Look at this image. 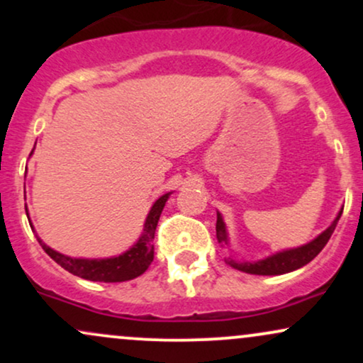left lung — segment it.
<instances>
[{"label": "left lung", "instance_id": "left-lung-1", "mask_svg": "<svg viewBox=\"0 0 363 363\" xmlns=\"http://www.w3.org/2000/svg\"><path fill=\"white\" fill-rule=\"evenodd\" d=\"M341 213H343V210H341L338 216L333 220V223L329 225L326 230L315 237L314 240H311L309 244L301 245V247H295V249H286V251H280L273 254V256L264 257V259L252 261V262L235 261L232 259V257H228L227 264H230L232 268L239 269V272H244L249 274H283V273L295 272V269L302 268V266H306L307 262H311L320 251H323L324 245L328 244L329 237H331L333 232H335L336 223H338ZM216 239H218V242H223V244L228 242L227 228H225L223 218L220 213H216Z\"/></svg>", "mask_w": 363, "mask_h": 363}]
</instances>
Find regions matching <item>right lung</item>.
<instances>
[{"label": "right lung", "mask_w": 363, "mask_h": 363, "mask_svg": "<svg viewBox=\"0 0 363 363\" xmlns=\"http://www.w3.org/2000/svg\"><path fill=\"white\" fill-rule=\"evenodd\" d=\"M170 193L160 196L155 203H153L152 210L145 220L143 232H141L138 242L133 247H129L126 252L119 254L114 257H106V259H83V257H69L65 254L54 251V249L45 245L43 240L37 237L40 245L49 256L52 257L61 268L69 272L74 277L85 278L91 281H128L133 278L140 277L148 269V266L153 261V239H155V230L158 218H160L162 210H164L165 203H167ZM27 210V208H25ZM28 216V213H27ZM32 227V225H30Z\"/></svg>", "instance_id": "1"}]
</instances>
